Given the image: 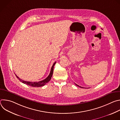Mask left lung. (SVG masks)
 Wrapping results in <instances>:
<instances>
[{"instance_id":"obj_1","label":"left lung","mask_w":120,"mask_h":120,"mask_svg":"<svg viewBox=\"0 0 120 120\" xmlns=\"http://www.w3.org/2000/svg\"><path fill=\"white\" fill-rule=\"evenodd\" d=\"M75 84H76V86H79V87H81V88H84V87H81V86H79V85H77V84H76V83H75Z\"/></svg>"}]
</instances>
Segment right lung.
<instances>
[{"mask_svg": "<svg viewBox=\"0 0 120 120\" xmlns=\"http://www.w3.org/2000/svg\"><path fill=\"white\" fill-rule=\"evenodd\" d=\"M56 62H55L54 64H53V66H52V67H51V71H50V73L49 75L45 79H44L42 81H39L38 82H28V81H24V80L21 79L20 78H19L16 75H15V76L20 82H21L23 83H25L26 85H29V86H31L32 87H41V86H44V85H45L46 83H47L51 80V77H52L53 74L54 66L55 64H56Z\"/></svg>", "mask_w": 120, "mask_h": 120, "instance_id": "right-lung-1", "label": "right lung"}]
</instances>
